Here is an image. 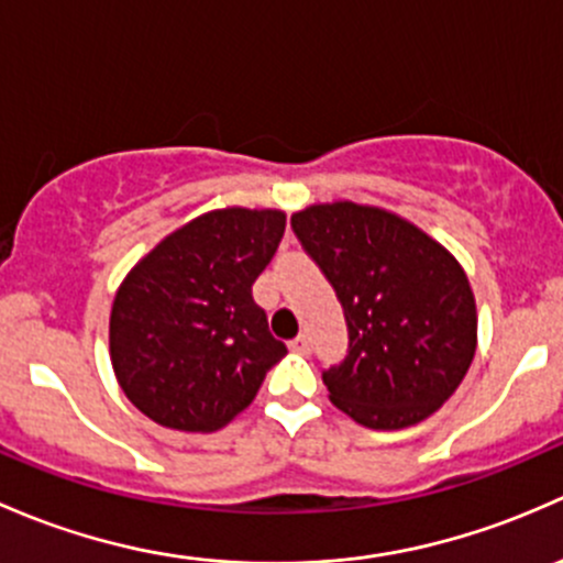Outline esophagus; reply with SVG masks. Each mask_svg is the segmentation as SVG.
I'll return each instance as SVG.
<instances>
[{"instance_id": "esophagus-1", "label": "esophagus", "mask_w": 563, "mask_h": 563, "mask_svg": "<svg viewBox=\"0 0 563 563\" xmlns=\"http://www.w3.org/2000/svg\"><path fill=\"white\" fill-rule=\"evenodd\" d=\"M289 350L298 352V355H309V339H306V335H298V339L289 341Z\"/></svg>"}]
</instances>
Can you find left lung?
I'll list each match as a JSON object with an SVG mask.
<instances>
[{"instance_id":"8db88e82","label":"left lung","mask_w":563,"mask_h":563,"mask_svg":"<svg viewBox=\"0 0 563 563\" xmlns=\"http://www.w3.org/2000/svg\"><path fill=\"white\" fill-rule=\"evenodd\" d=\"M292 230L350 328V355L322 374L333 407L374 431L431 417L477 350V303L461 263L398 213L352 200L303 208Z\"/></svg>"}]
</instances>
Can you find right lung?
Here are the masks:
<instances>
[{"mask_svg": "<svg viewBox=\"0 0 563 563\" xmlns=\"http://www.w3.org/2000/svg\"><path fill=\"white\" fill-rule=\"evenodd\" d=\"M284 224L279 208H217L165 235L124 276L110 309V363L148 420L219 431L287 355L252 298Z\"/></svg>", "mask_w": 563, "mask_h": 563, "instance_id": "right-lung-1", "label": "right lung"}]
</instances>
